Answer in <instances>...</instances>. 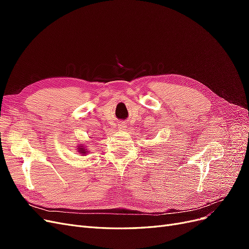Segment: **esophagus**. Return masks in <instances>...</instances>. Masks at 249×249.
<instances>
[{
	"label": "esophagus",
	"instance_id": "esophagus-1",
	"mask_svg": "<svg viewBox=\"0 0 249 249\" xmlns=\"http://www.w3.org/2000/svg\"><path fill=\"white\" fill-rule=\"evenodd\" d=\"M125 127H126V126H125V124H118V129H119V130H124Z\"/></svg>",
	"mask_w": 249,
	"mask_h": 249
}]
</instances>
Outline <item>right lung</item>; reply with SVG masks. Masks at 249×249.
Instances as JSON below:
<instances>
[{"label":"right lung","instance_id":"obj_1","mask_svg":"<svg viewBox=\"0 0 249 249\" xmlns=\"http://www.w3.org/2000/svg\"><path fill=\"white\" fill-rule=\"evenodd\" d=\"M77 148H78V153H80V154H82V155H85V154L87 153V150L85 149V146H82L81 144H80V146L77 147Z\"/></svg>","mask_w":249,"mask_h":249}]
</instances>
